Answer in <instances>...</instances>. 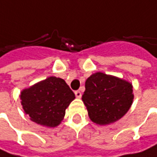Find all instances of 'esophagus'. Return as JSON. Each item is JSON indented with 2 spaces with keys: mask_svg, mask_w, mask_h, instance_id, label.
I'll list each match as a JSON object with an SVG mask.
<instances>
[{
  "mask_svg": "<svg viewBox=\"0 0 157 157\" xmlns=\"http://www.w3.org/2000/svg\"><path fill=\"white\" fill-rule=\"evenodd\" d=\"M74 94H75V97H76L77 98H81V97H82V93H81V91H80V90L75 91V92H74Z\"/></svg>",
  "mask_w": 157,
  "mask_h": 157,
  "instance_id": "34e87169",
  "label": "esophagus"
}]
</instances>
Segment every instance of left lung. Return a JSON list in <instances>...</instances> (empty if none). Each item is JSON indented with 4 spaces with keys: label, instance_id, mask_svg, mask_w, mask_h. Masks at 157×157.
Masks as SVG:
<instances>
[{
    "label": "left lung",
    "instance_id": "left-lung-1",
    "mask_svg": "<svg viewBox=\"0 0 157 157\" xmlns=\"http://www.w3.org/2000/svg\"><path fill=\"white\" fill-rule=\"evenodd\" d=\"M132 85L119 77L96 72L86 81L82 100L90 120L99 125H108L121 119L132 101Z\"/></svg>",
    "mask_w": 157,
    "mask_h": 157
}]
</instances>
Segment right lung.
<instances>
[{
    "mask_svg": "<svg viewBox=\"0 0 157 157\" xmlns=\"http://www.w3.org/2000/svg\"><path fill=\"white\" fill-rule=\"evenodd\" d=\"M20 98L25 113L32 121L54 128L63 120L75 96L63 79L50 76L24 89Z\"/></svg>",
    "mask_w": 157,
    "mask_h": 157,
    "instance_id": "obj_1",
    "label": "right lung"
}]
</instances>
